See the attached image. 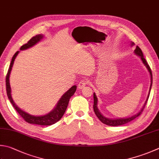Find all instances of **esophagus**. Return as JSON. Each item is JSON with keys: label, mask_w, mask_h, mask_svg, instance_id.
<instances>
[{"label": "esophagus", "mask_w": 159, "mask_h": 159, "mask_svg": "<svg viewBox=\"0 0 159 159\" xmlns=\"http://www.w3.org/2000/svg\"><path fill=\"white\" fill-rule=\"evenodd\" d=\"M87 83H88V82H86V80H82V81H80V83L78 84V89H82L83 88H84L86 84H87Z\"/></svg>", "instance_id": "obj_1"}]
</instances>
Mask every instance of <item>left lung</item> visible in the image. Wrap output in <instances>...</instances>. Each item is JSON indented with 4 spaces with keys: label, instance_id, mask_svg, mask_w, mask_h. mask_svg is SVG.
Instances as JSON below:
<instances>
[{
    "label": "left lung",
    "instance_id": "8db88e82",
    "mask_svg": "<svg viewBox=\"0 0 159 159\" xmlns=\"http://www.w3.org/2000/svg\"><path fill=\"white\" fill-rule=\"evenodd\" d=\"M134 42H131V46H134ZM134 54L140 57V59L143 62V64H144L145 66L147 68L148 72L149 73V75H150V78H151V84H150V87H149V93L148 95V98L146 99L145 102L144 103V105L143 106L142 109L140 110V111L138 112L137 113H136L135 115H134L132 116L128 117V118H107V117H105L104 116H103V114H102L100 113V111H99L98 108V98L96 96V95L94 93H93V100H94V104H93V110L94 112L95 113V115L97 116L98 118H99V120L102 122V123L105 124L107 125H109V126H113V127H116V126H119V125H122L127 123V122H130L131 120H133L134 119H135L136 118H137L138 116H140V113H142V111L144 109V108L147 104V102L148 100V98L149 96V93H150V91H151V88H152V71L150 68H149V65L148 64V62L146 61L145 59L144 58V56H143V54L142 50H140V48L139 46L136 47V49L134 50Z\"/></svg>",
    "mask_w": 159,
    "mask_h": 159
}]
</instances>
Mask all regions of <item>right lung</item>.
Returning a JSON list of instances; mask_svg holds the SVG:
<instances>
[{"instance_id":"add662e5","label":"right lung","mask_w":159,"mask_h":159,"mask_svg":"<svg viewBox=\"0 0 159 159\" xmlns=\"http://www.w3.org/2000/svg\"><path fill=\"white\" fill-rule=\"evenodd\" d=\"M43 37L44 36L42 34H39L34 36V37H33L26 44L23 45V46L20 47V50H27L30 48L34 46V45L38 43L39 42H40V41L43 39ZM19 51H17L14 55L12 59H11L7 76H6V90H7V94L9 100H10L11 104H12V106L14 107V109H16L18 113H19V114L27 122H28V123L39 125H51L56 123V122H58L59 120L62 118V116H64L66 110L67 109L68 102H69L70 98H71V96H73L75 92L76 91L77 86H73L70 89H68L66 92L64 93V94L62 95L60 99H59V100L57 102V103L55 107H54V109L51 111L46 113V114L43 116H33L30 114L24 111L21 109H20L14 102L12 97H11V91L10 84V76L11 70L12 69L15 59H16V56L19 55Z\"/></svg>"}]
</instances>
